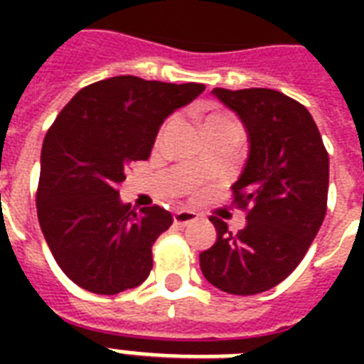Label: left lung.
<instances>
[{
	"label": "left lung",
	"mask_w": 364,
	"mask_h": 364,
	"mask_svg": "<svg viewBox=\"0 0 364 364\" xmlns=\"http://www.w3.org/2000/svg\"><path fill=\"white\" fill-rule=\"evenodd\" d=\"M187 85L119 75L88 85L48 128L37 217L54 260L79 287L117 294L141 285L153 243L173 223L139 194L122 202L128 166L147 160L160 124L187 105Z\"/></svg>",
	"instance_id": "left-lung-1"
}]
</instances>
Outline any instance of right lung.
Here are the masks:
<instances>
[{"label":"right lung","instance_id":"right-lung-1","mask_svg":"<svg viewBox=\"0 0 364 364\" xmlns=\"http://www.w3.org/2000/svg\"><path fill=\"white\" fill-rule=\"evenodd\" d=\"M247 128V164L232 185V213L213 217L217 240L200 253L211 285L257 294L304 259L327 213L328 154L304 105L268 88L213 90Z\"/></svg>","mask_w":364,"mask_h":364}]
</instances>
